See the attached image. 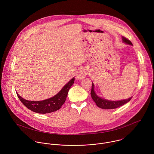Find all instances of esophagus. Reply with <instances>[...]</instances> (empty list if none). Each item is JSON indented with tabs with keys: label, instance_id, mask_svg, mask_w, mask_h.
Segmentation results:
<instances>
[{
	"label": "esophagus",
	"instance_id": "esophagus-1",
	"mask_svg": "<svg viewBox=\"0 0 154 154\" xmlns=\"http://www.w3.org/2000/svg\"><path fill=\"white\" fill-rule=\"evenodd\" d=\"M87 75V72L85 69H82L78 72L77 77L78 79H82L83 78H85Z\"/></svg>",
	"mask_w": 154,
	"mask_h": 154
}]
</instances>
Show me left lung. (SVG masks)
<instances>
[{
    "label": "left lung",
    "mask_w": 154,
    "mask_h": 154,
    "mask_svg": "<svg viewBox=\"0 0 154 154\" xmlns=\"http://www.w3.org/2000/svg\"><path fill=\"white\" fill-rule=\"evenodd\" d=\"M123 42L125 43L128 44L132 45V42L126 38L125 37H122ZM91 95L92 100L94 101L96 105L103 109H116L117 107H119L127 103H128L131 99L132 97H131L127 100H123L121 101H109L106 99L101 98L99 97L95 92L94 91V84L92 83V88H91Z\"/></svg>",
    "instance_id": "1"
}]
</instances>
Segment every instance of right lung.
Segmentation results:
<instances>
[{
    "label": "right lung",
    "instance_id": "1",
    "mask_svg": "<svg viewBox=\"0 0 154 154\" xmlns=\"http://www.w3.org/2000/svg\"><path fill=\"white\" fill-rule=\"evenodd\" d=\"M75 78H72L63 87L60 91L54 97L43 101H32L22 98L18 93L17 95L22 104L29 110L40 114H46L59 110L65 103L68 91L73 84Z\"/></svg>",
    "mask_w": 154,
    "mask_h": 154
}]
</instances>
